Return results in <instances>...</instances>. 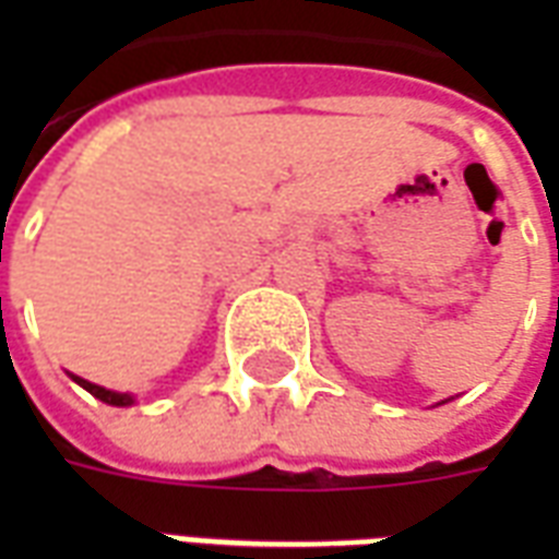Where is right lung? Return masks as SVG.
I'll return each mask as SVG.
<instances>
[{"instance_id": "obj_1", "label": "right lung", "mask_w": 559, "mask_h": 559, "mask_svg": "<svg viewBox=\"0 0 559 559\" xmlns=\"http://www.w3.org/2000/svg\"><path fill=\"white\" fill-rule=\"evenodd\" d=\"M69 377H72V380L78 382L81 389L90 391L92 397L104 400V403H109V406H133V403H135L133 394H121V391H109V389H104V385H95V382L83 380V377H74V373H69Z\"/></svg>"}]
</instances>
